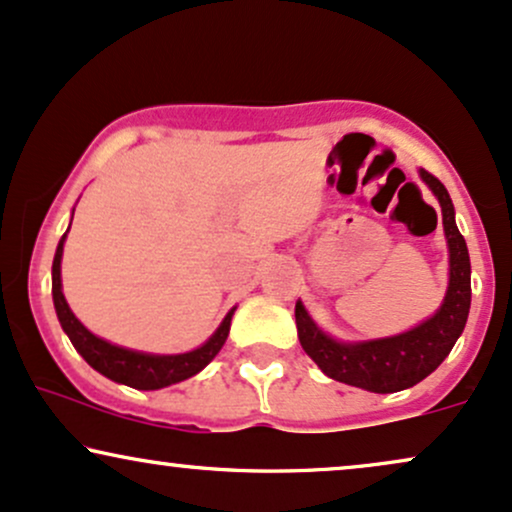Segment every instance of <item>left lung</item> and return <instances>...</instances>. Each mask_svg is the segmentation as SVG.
Segmentation results:
<instances>
[{
    "mask_svg": "<svg viewBox=\"0 0 512 512\" xmlns=\"http://www.w3.org/2000/svg\"><path fill=\"white\" fill-rule=\"evenodd\" d=\"M422 181L439 197L443 214V231L448 240V276L446 298L434 317L417 324L405 334L377 338V341L341 343L326 336L307 315L303 303H295V324H298L300 346L326 377L341 384L357 386L372 393H396L420 384L424 377L434 372L446 360L451 348L463 334L467 312H470V255H467L465 238L455 226V209L451 195L443 188L439 178L420 169Z\"/></svg>",
    "mask_w": 512,
    "mask_h": 512,
    "instance_id": "left-lung-1",
    "label": "left lung"
}]
</instances>
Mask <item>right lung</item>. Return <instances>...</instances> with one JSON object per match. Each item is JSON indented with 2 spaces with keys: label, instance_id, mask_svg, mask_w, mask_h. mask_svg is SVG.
I'll list each match as a JSON object with an SVG mask.
<instances>
[{
  "label": "right lung",
  "instance_id": "add662e5",
  "mask_svg": "<svg viewBox=\"0 0 512 512\" xmlns=\"http://www.w3.org/2000/svg\"><path fill=\"white\" fill-rule=\"evenodd\" d=\"M64 240L66 233L59 240L52 262L54 310H57L61 329H64L66 336L71 338L73 348L83 355V360L88 362L92 369H97V372L104 374L107 379L116 381V384H126L131 386V389L140 391H155L193 377V374L205 369L209 362L214 360V355L219 353L221 346L226 343V336H229L231 317L233 312H236V307L224 317V322H221L219 329L209 336V341L202 343L200 348L181 355L138 353V350L114 346V343L90 334V331L78 322L76 315H73L64 293H61V255H64Z\"/></svg>",
  "mask_w": 512,
  "mask_h": 512
}]
</instances>
